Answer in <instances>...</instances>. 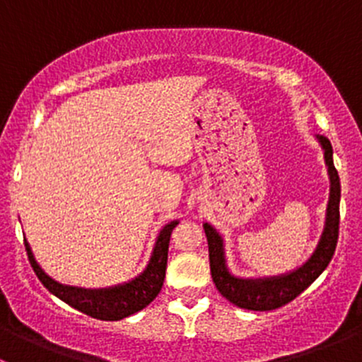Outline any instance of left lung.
<instances>
[{"instance_id": "1", "label": "left lung", "mask_w": 362, "mask_h": 362, "mask_svg": "<svg viewBox=\"0 0 362 362\" xmlns=\"http://www.w3.org/2000/svg\"><path fill=\"white\" fill-rule=\"evenodd\" d=\"M324 151V160L329 175V199L326 208V221H324L322 235L315 250L301 266L293 272L282 273L275 276H259V279H242L229 272L226 262L224 238L221 233L211 224L204 222V235L208 240V254H210V272L215 287L218 293L233 305L254 312H266L287 305L298 298L310 284L315 282L317 276L327 268L338 242V226H339V187L338 171L333 163V147L326 136H317Z\"/></svg>"}]
</instances>
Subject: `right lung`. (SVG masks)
<instances>
[{
    "label": "right lung",
    "instance_id": "add662e5",
    "mask_svg": "<svg viewBox=\"0 0 362 362\" xmlns=\"http://www.w3.org/2000/svg\"><path fill=\"white\" fill-rule=\"evenodd\" d=\"M177 224L178 221H171L160 229L158 240H156L154 250H152L151 259H148V264L145 266L140 275L131 279L129 282L103 287V289H83V287L64 286V284L56 282L36 262L31 247L25 242V238L24 245L25 250H28L29 262H31L40 282L54 296H57L61 301L68 303L75 310L89 317H94V319L120 320L124 317H129L144 310L160 293L164 275H166L168 247H170L171 231Z\"/></svg>",
    "mask_w": 362,
    "mask_h": 362
}]
</instances>
